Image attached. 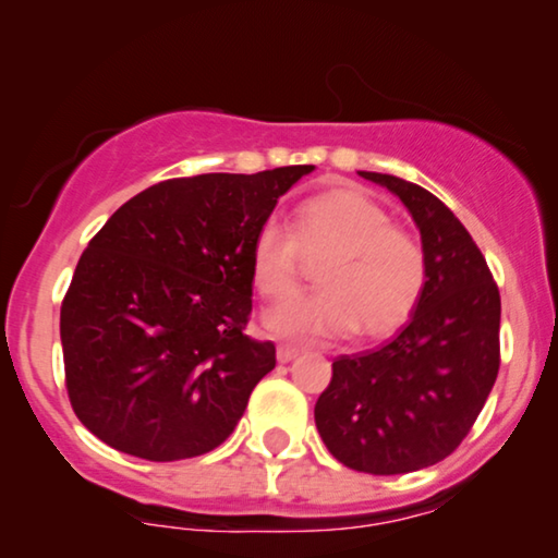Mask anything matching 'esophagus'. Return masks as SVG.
<instances>
[{"instance_id":"34e87169","label":"esophagus","mask_w":558,"mask_h":558,"mask_svg":"<svg viewBox=\"0 0 558 558\" xmlns=\"http://www.w3.org/2000/svg\"><path fill=\"white\" fill-rule=\"evenodd\" d=\"M296 355H300V348H294V345H284V342H281V345L277 348V361H279V363L294 361Z\"/></svg>"}]
</instances>
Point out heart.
<instances>
[{
    "label": "heart",
    "mask_w": 558,
    "mask_h": 558,
    "mask_svg": "<svg viewBox=\"0 0 558 558\" xmlns=\"http://www.w3.org/2000/svg\"><path fill=\"white\" fill-rule=\"evenodd\" d=\"M304 258L317 262L319 292L266 315L287 338H386L409 323L429 264L422 241L393 226L384 205L355 187H335L296 205L292 231L279 220L258 228L248 251L251 281L266 302L300 292Z\"/></svg>",
    "instance_id": "1"
}]
</instances>
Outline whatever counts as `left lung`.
Here are the masks:
<instances>
[{"label": "left lung", "mask_w": 558, "mask_h": 558, "mask_svg": "<svg viewBox=\"0 0 558 558\" xmlns=\"http://www.w3.org/2000/svg\"><path fill=\"white\" fill-rule=\"evenodd\" d=\"M407 205L429 279L409 325L378 350L340 355L315 403L335 460L368 475H403L460 447L500 368V292L452 210L393 174L357 172Z\"/></svg>", "instance_id": "left-lung-1"}]
</instances>
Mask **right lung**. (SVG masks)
Segmentation results:
<instances>
[{"mask_svg": "<svg viewBox=\"0 0 558 558\" xmlns=\"http://www.w3.org/2000/svg\"><path fill=\"white\" fill-rule=\"evenodd\" d=\"M312 165L157 182L90 239L60 307L75 416L119 452L187 460L231 437L277 365L248 338L251 241Z\"/></svg>", "mask_w": 558, "mask_h": 558, "instance_id": "right-lung-1", "label": "right lung"}]
</instances>
